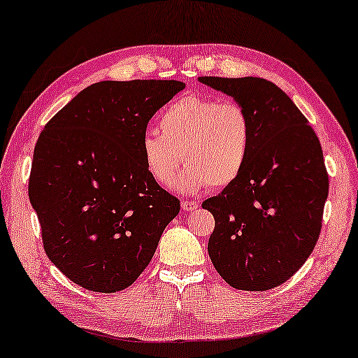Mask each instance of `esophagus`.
Returning <instances> with one entry per match:
<instances>
[{"label":"esophagus","instance_id":"1","mask_svg":"<svg viewBox=\"0 0 358 358\" xmlns=\"http://www.w3.org/2000/svg\"><path fill=\"white\" fill-rule=\"evenodd\" d=\"M198 206H199L198 201H189V199H185V201H182V209L187 210V212L198 209Z\"/></svg>","mask_w":358,"mask_h":358}]
</instances>
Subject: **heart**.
<instances>
[{"label":"heart","mask_w":358,"mask_h":358,"mask_svg":"<svg viewBox=\"0 0 358 358\" xmlns=\"http://www.w3.org/2000/svg\"><path fill=\"white\" fill-rule=\"evenodd\" d=\"M159 127L144 131L140 144L144 166L157 184L171 185L182 160L187 168L178 189L185 193L228 185L245 166L252 119L241 103L187 96L163 110Z\"/></svg>","instance_id":"heart-1"}]
</instances>
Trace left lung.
<instances>
[{"label":"left lung","mask_w":358,"mask_h":358,"mask_svg":"<svg viewBox=\"0 0 358 358\" xmlns=\"http://www.w3.org/2000/svg\"><path fill=\"white\" fill-rule=\"evenodd\" d=\"M252 119L242 173L203 203L215 218L208 252L236 289L268 291L296 273L321 234L329 174L322 148L296 103L272 81L199 77Z\"/></svg>","instance_id":"obj_1"}]
</instances>
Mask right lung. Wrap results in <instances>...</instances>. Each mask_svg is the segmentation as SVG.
<instances>
[{"label":"right lung","instance_id":"add662e5","mask_svg":"<svg viewBox=\"0 0 358 358\" xmlns=\"http://www.w3.org/2000/svg\"><path fill=\"white\" fill-rule=\"evenodd\" d=\"M185 83L100 81L43 127L29 201L43 250L75 285L94 292L130 286L148 267L179 199L150 178L140 144L149 119Z\"/></svg>","mask_w":358,"mask_h":358}]
</instances>
